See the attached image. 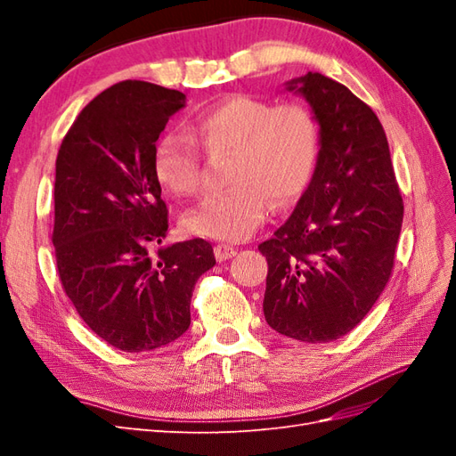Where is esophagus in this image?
I'll use <instances>...</instances> for the list:
<instances>
[{
    "instance_id": "1",
    "label": "esophagus",
    "mask_w": 456,
    "mask_h": 456,
    "mask_svg": "<svg viewBox=\"0 0 456 456\" xmlns=\"http://www.w3.org/2000/svg\"><path fill=\"white\" fill-rule=\"evenodd\" d=\"M236 253H238L236 247L226 245V243H218V245L215 247V256H216V260H218V262L228 260V258H232V256L236 255Z\"/></svg>"
}]
</instances>
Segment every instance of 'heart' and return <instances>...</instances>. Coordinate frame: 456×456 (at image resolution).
Returning a JSON list of instances; mask_svg holds the SVG:
<instances>
[{"mask_svg": "<svg viewBox=\"0 0 456 456\" xmlns=\"http://www.w3.org/2000/svg\"><path fill=\"white\" fill-rule=\"evenodd\" d=\"M194 136L209 156H233L226 176L233 186L183 218L190 233L218 241L247 240L265 223L270 203H293L312 183L322 148L320 121L306 104H275L249 94L230 96L201 112ZM198 142L184 133H167L156 144V178L175 196L203 190L205 161Z\"/></svg>", "mask_w": 456, "mask_h": 456, "instance_id": "heart-1", "label": "heart"}]
</instances>
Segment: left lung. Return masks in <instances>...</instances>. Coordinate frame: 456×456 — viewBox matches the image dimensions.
Here are the masks:
<instances>
[{"instance_id": "1", "label": "left lung", "mask_w": 456, "mask_h": 456, "mask_svg": "<svg viewBox=\"0 0 456 456\" xmlns=\"http://www.w3.org/2000/svg\"><path fill=\"white\" fill-rule=\"evenodd\" d=\"M320 121L312 183L273 238L262 308L272 329L302 342L337 340L360 323L388 283L403 223L390 148L377 114L338 81L291 79Z\"/></svg>"}]
</instances>
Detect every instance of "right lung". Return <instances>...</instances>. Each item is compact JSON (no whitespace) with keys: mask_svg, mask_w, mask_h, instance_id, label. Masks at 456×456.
Wrapping results in <instances>:
<instances>
[{"mask_svg":"<svg viewBox=\"0 0 456 456\" xmlns=\"http://www.w3.org/2000/svg\"><path fill=\"white\" fill-rule=\"evenodd\" d=\"M184 104L181 91L121 81L81 110L57 156L59 278L81 320L121 352L156 350L184 335L194 285L216 262L201 238L149 255L169 228L156 141Z\"/></svg>","mask_w":456,"mask_h":456,"instance_id":"1","label":"right lung"}]
</instances>
